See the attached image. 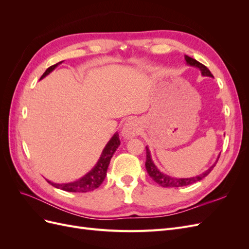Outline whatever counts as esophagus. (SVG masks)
Listing matches in <instances>:
<instances>
[{"label":"esophagus","mask_w":249,"mask_h":249,"mask_svg":"<svg viewBox=\"0 0 249 249\" xmlns=\"http://www.w3.org/2000/svg\"><path fill=\"white\" fill-rule=\"evenodd\" d=\"M139 123L137 122L136 119H129L126 120L124 124L123 127V136L126 139H130L136 136V135L139 133Z\"/></svg>","instance_id":"obj_1"}]
</instances>
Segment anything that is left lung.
<instances>
[{
  "instance_id": "8db88e82",
  "label": "left lung",
  "mask_w": 249,
  "mask_h": 249,
  "mask_svg": "<svg viewBox=\"0 0 249 249\" xmlns=\"http://www.w3.org/2000/svg\"><path fill=\"white\" fill-rule=\"evenodd\" d=\"M185 60L188 65L190 66H194V67H197L199 69V71H201L202 76H207V77H212L213 78V74L211 73V71L208 70V67L205 66L203 64H201L200 62L196 61V60L189 57V56H185ZM218 159H219V157H218ZM217 159V161H218ZM217 161L211 166L209 169H207L206 171H203L201 175L196 176V177H193V178H172L170 176L165 175V173L161 172L159 169L157 168L156 165L154 164L153 160H152V156H150V152L148 147L146 146V161H145V168L146 171L149 175V177L152 178L157 184H159L162 187L165 188H171V187H185L188 185H191L198 182V180L202 179L203 178H206L209 173L213 170V168L215 167V165L217 163Z\"/></svg>"
}]
</instances>
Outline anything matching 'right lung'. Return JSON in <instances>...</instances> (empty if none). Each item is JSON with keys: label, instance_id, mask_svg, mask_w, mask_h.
Wrapping results in <instances>:
<instances>
[{"label": "right lung", "instance_id": "1", "mask_svg": "<svg viewBox=\"0 0 249 249\" xmlns=\"http://www.w3.org/2000/svg\"><path fill=\"white\" fill-rule=\"evenodd\" d=\"M63 61L58 62L54 65L50 66L49 69L44 71V73L41 76L40 80L43 79L44 77H47L48 74L54 71L56 67L61 64ZM120 144V140L118 133H115L113 135V137L110 139V141L107 143L106 146H105L103 153L100 157L99 161L95 164V166L90 170L87 175H85L83 178H81L78 180H74V182L71 183H66V184H56L53 183L51 180H48V183L51 184L52 186H54L55 188H58V189H61L67 192H89V191H93L96 188H99L101 184L104 182L105 178H106L107 175V169L111 161V158L113 154L115 153L116 148Z\"/></svg>", "mask_w": 249, "mask_h": 249}]
</instances>
